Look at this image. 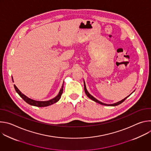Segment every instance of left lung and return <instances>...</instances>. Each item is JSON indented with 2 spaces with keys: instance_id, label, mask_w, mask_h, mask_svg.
Here are the masks:
<instances>
[{
  "instance_id": "obj_1",
  "label": "left lung",
  "mask_w": 151,
  "mask_h": 151,
  "mask_svg": "<svg viewBox=\"0 0 151 151\" xmlns=\"http://www.w3.org/2000/svg\"><path fill=\"white\" fill-rule=\"evenodd\" d=\"M84 90H85V94H86V95H87L90 99H91L92 100H93V101H96V102H97V103H99V104H101V105H104V106H118V105H119V104H120L121 103H122L128 96H127V97H125V99H124L123 100H121V101H118V102H117V103H114V104H105V103H102V102H101V101H99L98 100H97L96 98H94L93 96H91L89 93H88V91H87V88H86V85H85V82H84Z\"/></svg>"
}]
</instances>
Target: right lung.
Returning a JSON list of instances; mask_svg holds the SVG:
<instances>
[{
  "label": "right lung",
  "mask_w": 151,
  "mask_h": 151,
  "mask_svg": "<svg viewBox=\"0 0 151 151\" xmlns=\"http://www.w3.org/2000/svg\"><path fill=\"white\" fill-rule=\"evenodd\" d=\"M63 87H64V82L62 85L61 88L60 89V90L59 91V93L58 94V95L55 97H54V98H53V99H51L48 101H36V100H32V99L27 97L26 96H25L24 94L21 93L18 89V88L16 87V86L14 85V88H15V90L16 92L19 94V96L21 98H22L28 104H29L30 105H32V106H37V107H45V106L51 105V104L57 102L60 100V99L61 96V94H62L63 91Z\"/></svg>",
  "instance_id": "obj_1"
}]
</instances>
